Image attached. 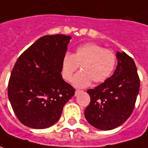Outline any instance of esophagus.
<instances>
[{
  "mask_svg": "<svg viewBox=\"0 0 148 148\" xmlns=\"http://www.w3.org/2000/svg\"><path fill=\"white\" fill-rule=\"evenodd\" d=\"M80 92H82V90H76L75 91V95H78L80 93Z\"/></svg>",
  "mask_w": 148,
  "mask_h": 148,
  "instance_id": "34e87169",
  "label": "esophagus"
}]
</instances>
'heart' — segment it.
I'll return each mask as SVG.
<instances>
[{
	"mask_svg": "<svg viewBox=\"0 0 148 148\" xmlns=\"http://www.w3.org/2000/svg\"><path fill=\"white\" fill-rule=\"evenodd\" d=\"M115 64L116 57L113 52L98 44L88 42L77 47L73 55L66 53L64 56L61 73L64 79L70 81L80 66L82 71L74 76L73 84L77 87H85L92 80L99 84L107 79Z\"/></svg>",
	"mask_w": 148,
	"mask_h": 148,
	"instance_id": "obj_1",
	"label": "heart"
}]
</instances>
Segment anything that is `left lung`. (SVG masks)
<instances>
[{
	"mask_svg": "<svg viewBox=\"0 0 148 148\" xmlns=\"http://www.w3.org/2000/svg\"><path fill=\"white\" fill-rule=\"evenodd\" d=\"M117 65L113 75L87 91L90 104L85 110L87 122L100 130L119 127L133 111L140 90V79L132 58L117 52Z\"/></svg>",
	"mask_w": 148,
	"mask_h": 148,
	"instance_id": "1",
	"label": "left lung"
}]
</instances>
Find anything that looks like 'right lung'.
<instances>
[{
    "mask_svg": "<svg viewBox=\"0 0 148 148\" xmlns=\"http://www.w3.org/2000/svg\"><path fill=\"white\" fill-rule=\"evenodd\" d=\"M72 38L45 35L19 56L8 87V95L19 121L29 128L43 129L60 119L64 106L75 89L61 73L62 58Z\"/></svg>",
    "mask_w": 148,
    "mask_h": 148,
    "instance_id": "obj_1",
    "label": "right lung"
}]
</instances>
